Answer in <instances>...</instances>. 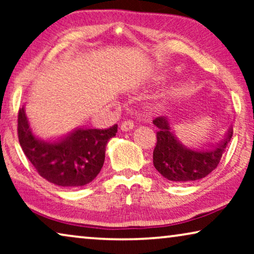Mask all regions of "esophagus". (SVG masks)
<instances>
[{
    "label": "esophagus",
    "instance_id": "esophagus-1",
    "mask_svg": "<svg viewBox=\"0 0 254 254\" xmlns=\"http://www.w3.org/2000/svg\"><path fill=\"white\" fill-rule=\"evenodd\" d=\"M134 128V124L130 120H125L123 124L120 125V130L123 131H129Z\"/></svg>",
    "mask_w": 254,
    "mask_h": 254
}]
</instances>
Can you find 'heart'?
<instances>
[{"label":"heart","instance_id":"heart-1","mask_svg":"<svg viewBox=\"0 0 254 254\" xmlns=\"http://www.w3.org/2000/svg\"><path fill=\"white\" fill-rule=\"evenodd\" d=\"M166 74H172V71H169V72H165V74H164V75H163V76H162V77H165V76H166Z\"/></svg>","mask_w":254,"mask_h":254}]
</instances>
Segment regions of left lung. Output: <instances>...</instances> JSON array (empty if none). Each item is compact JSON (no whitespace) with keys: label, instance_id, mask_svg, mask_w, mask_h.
I'll use <instances>...</instances> for the list:
<instances>
[{"label":"left lung","instance_id":"1","mask_svg":"<svg viewBox=\"0 0 254 254\" xmlns=\"http://www.w3.org/2000/svg\"><path fill=\"white\" fill-rule=\"evenodd\" d=\"M158 128L152 162L165 179L173 183H192L209 175L220 163L232 137V125L215 144L187 147L179 140L168 117L152 121Z\"/></svg>","mask_w":254,"mask_h":254}]
</instances>
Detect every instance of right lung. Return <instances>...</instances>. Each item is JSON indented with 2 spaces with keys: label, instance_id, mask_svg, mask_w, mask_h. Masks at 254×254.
I'll return each instance as SVG.
<instances>
[{
  "label": "right lung",
  "instance_id": "right-lung-1",
  "mask_svg": "<svg viewBox=\"0 0 254 254\" xmlns=\"http://www.w3.org/2000/svg\"><path fill=\"white\" fill-rule=\"evenodd\" d=\"M117 130V125L109 129L76 127L59 137L43 138L31 127L25 105L18 113L19 144L27 159L47 182L68 189L88 185L98 176Z\"/></svg>",
  "mask_w": 254,
  "mask_h": 254
}]
</instances>
